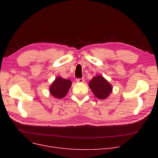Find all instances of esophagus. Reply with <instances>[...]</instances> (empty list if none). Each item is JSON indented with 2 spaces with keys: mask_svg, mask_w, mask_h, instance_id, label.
<instances>
[{
  "mask_svg": "<svg viewBox=\"0 0 158 158\" xmlns=\"http://www.w3.org/2000/svg\"><path fill=\"white\" fill-rule=\"evenodd\" d=\"M76 81L77 82H85V79L84 78H79V79H76Z\"/></svg>",
  "mask_w": 158,
  "mask_h": 158,
  "instance_id": "1",
  "label": "esophagus"
}]
</instances>
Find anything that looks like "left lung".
Returning a JSON list of instances; mask_svg holds the SVG:
<instances>
[{
  "mask_svg": "<svg viewBox=\"0 0 158 158\" xmlns=\"http://www.w3.org/2000/svg\"><path fill=\"white\" fill-rule=\"evenodd\" d=\"M88 85L94 95L99 99L106 98L112 92V86L101 76H96L93 77Z\"/></svg>",
  "mask_w": 158,
  "mask_h": 158,
  "instance_id": "1",
  "label": "left lung"
}]
</instances>
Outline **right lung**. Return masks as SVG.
Returning a JSON list of instances; mask_svg holds the SVG:
<instances>
[{"instance_id":"add662e5","label":"right lung","mask_w":158,"mask_h":158,"mask_svg":"<svg viewBox=\"0 0 158 158\" xmlns=\"http://www.w3.org/2000/svg\"><path fill=\"white\" fill-rule=\"evenodd\" d=\"M71 85L70 80L57 77L50 86V93L55 98H62L67 94Z\"/></svg>"}]
</instances>
